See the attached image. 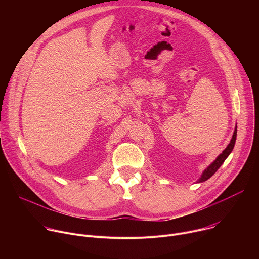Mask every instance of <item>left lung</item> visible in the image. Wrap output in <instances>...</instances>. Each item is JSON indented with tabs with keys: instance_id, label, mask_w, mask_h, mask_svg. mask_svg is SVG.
Listing matches in <instances>:
<instances>
[{
	"instance_id": "8db88e82",
	"label": "left lung",
	"mask_w": 259,
	"mask_h": 259,
	"mask_svg": "<svg viewBox=\"0 0 259 259\" xmlns=\"http://www.w3.org/2000/svg\"><path fill=\"white\" fill-rule=\"evenodd\" d=\"M236 138H237V127L235 129V132L233 134V137L231 139V142L229 143V145L226 147V150L221 153L216 159L215 161L208 167L204 170V172L202 173L201 177L198 179V182H203V181H206L207 179H209L218 169L219 167L224 164V162L226 161V159L230 156V154L232 153L234 146H235V143H236Z\"/></svg>"
}]
</instances>
